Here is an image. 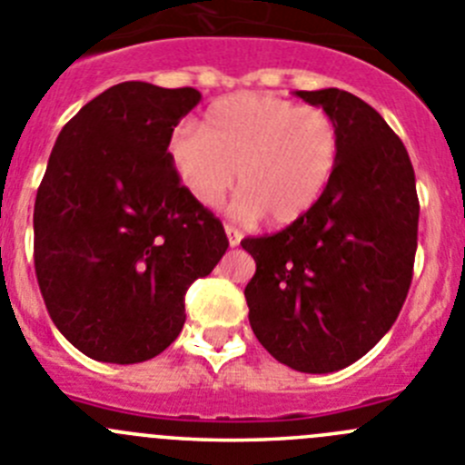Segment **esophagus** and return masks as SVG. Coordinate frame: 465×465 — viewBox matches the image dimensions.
<instances>
[{
	"instance_id": "34e87169",
	"label": "esophagus",
	"mask_w": 465,
	"mask_h": 465,
	"mask_svg": "<svg viewBox=\"0 0 465 465\" xmlns=\"http://www.w3.org/2000/svg\"><path fill=\"white\" fill-rule=\"evenodd\" d=\"M224 232H227V238H229V245L232 247H236L238 242H241V238H242V233L238 232L236 227H233V224H224Z\"/></svg>"
}]
</instances>
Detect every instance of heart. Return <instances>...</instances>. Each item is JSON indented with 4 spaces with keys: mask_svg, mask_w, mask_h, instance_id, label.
<instances>
[{
    "mask_svg": "<svg viewBox=\"0 0 465 465\" xmlns=\"http://www.w3.org/2000/svg\"><path fill=\"white\" fill-rule=\"evenodd\" d=\"M185 193L213 208L233 188L232 211L286 227L305 218L331 185L340 160V130L331 112L280 95L233 94L213 103L202 128L181 125L167 144Z\"/></svg>",
    "mask_w": 465,
    "mask_h": 465,
    "instance_id": "1",
    "label": "heart"
}]
</instances>
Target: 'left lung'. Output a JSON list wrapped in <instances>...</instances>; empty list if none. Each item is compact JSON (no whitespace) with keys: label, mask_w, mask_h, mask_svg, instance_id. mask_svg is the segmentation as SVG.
<instances>
[{"label":"left lung","mask_w":465,"mask_h":465,"mask_svg":"<svg viewBox=\"0 0 465 465\" xmlns=\"http://www.w3.org/2000/svg\"><path fill=\"white\" fill-rule=\"evenodd\" d=\"M331 112L340 160L316 206L271 236L242 238L263 349L305 374L349 367L392 328L409 296L420 202L409 151L383 116L341 89L296 91Z\"/></svg>","instance_id":"obj_1"}]
</instances>
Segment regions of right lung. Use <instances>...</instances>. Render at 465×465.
Segmentation results:
<instances>
[{"instance_id":"1","label":"right lung","mask_w":465,"mask_h":465,"mask_svg":"<svg viewBox=\"0 0 465 465\" xmlns=\"http://www.w3.org/2000/svg\"><path fill=\"white\" fill-rule=\"evenodd\" d=\"M193 86L121 82L59 133L34 203V266L47 314L101 362L163 353L185 323V292L227 252L223 223L169 163Z\"/></svg>"}]
</instances>
